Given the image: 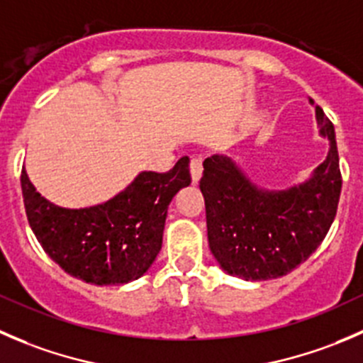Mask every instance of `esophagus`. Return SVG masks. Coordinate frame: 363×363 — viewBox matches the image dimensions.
I'll list each match as a JSON object with an SVG mask.
<instances>
[{
	"mask_svg": "<svg viewBox=\"0 0 363 363\" xmlns=\"http://www.w3.org/2000/svg\"><path fill=\"white\" fill-rule=\"evenodd\" d=\"M201 174H203V157L194 155L192 159H190V177H192V182H199Z\"/></svg>",
	"mask_w": 363,
	"mask_h": 363,
	"instance_id": "obj_1",
	"label": "esophagus"
}]
</instances>
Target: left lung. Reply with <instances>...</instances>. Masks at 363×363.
Returning <instances> with one entry per match:
<instances>
[{
	"label": "left lung",
	"instance_id": "obj_1",
	"mask_svg": "<svg viewBox=\"0 0 363 363\" xmlns=\"http://www.w3.org/2000/svg\"><path fill=\"white\" fill-rule=\"evenodd\" d=\"M315 120L319 135L330 143L328 155L307 180L289 189L254 185L225 155L203 162L199 189L206 206L208 243L229 275L243 281L282 277L325 240L335 218L342 178L332 121L321 107H315Z\"/></svg>",
	"mask_w": 363,
	"mask_h": 363
}]
</instances>
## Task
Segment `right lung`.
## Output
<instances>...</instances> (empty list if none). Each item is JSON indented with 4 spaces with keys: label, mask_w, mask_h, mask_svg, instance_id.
<instances>
[{
    "label": "right lung",
    "mask_w": 363,
    "mask_h": 363,
    "mask_svg": "<svg viewBox=\"0 0 363 363\" xmlns=\"http://www.w3.org/2000/svg\"><path fill=\"white\" fill-rule=\"evenodd\" d=\"M190 185L189 157L167 173L143 171L106 203L63 208L21 174L28 222L42 249L68 275L96 286H120L150 270L162 249L167 206Z\"/></svg>",
    "instance_id": "add662e5"
}]
</instances>
